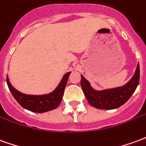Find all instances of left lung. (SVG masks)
<instances>
[{
  "mask_svg": "<svg viewBox=\"0 0 146 146\" xmlns=\"http://www.w3.org/2000/svg\"><path fill=\"white\" fill-rule=\"evenodd\" d=\"M80 76V85L89 104L96 108L112 110L124 104L136 90L139 83L140 68L137 63L133 76L123 86L103 90L95 89L83 75Z\"/></svg>",
  "mask_w": 146,
  "mask_h": 146,
  "instance_id": "8db88e82",
  "label": "left lung"
}]
</instances>
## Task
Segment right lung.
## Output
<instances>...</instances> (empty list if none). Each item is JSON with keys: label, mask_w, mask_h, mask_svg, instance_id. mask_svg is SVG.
Segmentation results:
<instances>
[{"label": "right lung", "mask_w": 146, "mask_h": 146, "mask_svg": "<svg viewBox=\"0 0 146 146\" xmlns=\"http://www.w3.org/2000/svg\"><path fill=\"white\" fill-rule=\"evenodd\" d=\"M71 72L66 73L58 85L51 92L43 95H27L16 90L10 83L7 75V84L13 97L23 108L36 113H44L57 108L62 100L64 90Z\"/></svg>", "instance_id": "right-lung-1"}]
</instances>
